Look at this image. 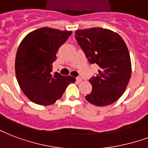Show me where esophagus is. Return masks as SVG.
I'll return each mask as SVG.
<instances>
[{
  "mask_svg": "<svg viewBox=\"0 0 148 148\" xmlns=\"http://www.w3.org/2000/svg\"><path fill=\"white\" fill-rule=\"evenodd\" d=\"M76 79H77V82H82V78L81 77H77Z\"/></svg>",
  "mask_w": 148,
  "mask_h": 148,
  "instance_id": "obj_1",
  "label": "esophagus"
}]
</instances>
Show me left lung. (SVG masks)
<instances>
[{"label": "left lung", "instance_id": "left-lung-1", "mask_svg": "<svg viewBox=\"0 0 148 148\" xmlns=\"http://www.w3.org/2000/svg\"><path fill=\"white\" fill-rule=\"evenodd\" d=\"M75 38L88 62L99 66L96 76L89 80L92 90L85 99L99 107L117 101L132 73L130 52L123 39L112 30L99 27L76 30Z\"/></svg>", "mask_w": 148, "mask_h": 148}]
</instances>
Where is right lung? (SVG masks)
<instances>
[{
    "label": "right lung",
    "instance_id": "add662e5",
    "mask_svg": "<svg viewBox=\"0 0 148 148\" xmlns=\"http://www.w3.org/2000/svg\"><path fill=\"white\" fill-rule=\"evenodd\" d=\"M71 34L42 27L28 34L19 45L15 63L16 78L23 92L35 103H54L67 85L75 82L74 77L52 74L57 51Z\"/></svg>",
    "mask_w": 148,
    "mask_h": 148
}]
</instances>
